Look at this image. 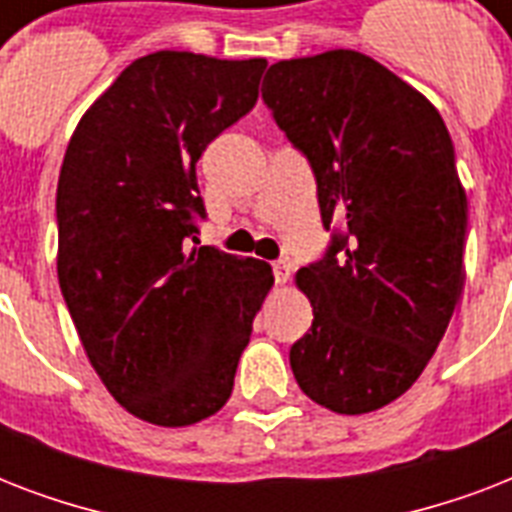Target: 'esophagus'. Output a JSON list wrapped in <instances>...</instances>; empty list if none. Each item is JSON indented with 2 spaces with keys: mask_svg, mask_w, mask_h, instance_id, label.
Here are the masks:
<instances>
[{
  "mask_svg": "<svg viewBox=\"0 0 512 512\" xmlns=\"http://www.w3.org/2000/svg\"><path fill=\"white\" fill-rule=\"evenodd\" d=\"M273 276H276V284H279V287H284V284L289 281V276H292V265H289L287 260L273 263Z\"/></svg>",
  "mask_w": 512,
  "mask_h": 512,
  "instance_id": "34e87169",
  "label": "esophagus"
}]
</instances>
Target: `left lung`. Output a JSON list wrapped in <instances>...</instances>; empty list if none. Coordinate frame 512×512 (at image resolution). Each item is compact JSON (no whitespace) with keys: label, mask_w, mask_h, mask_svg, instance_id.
Masks as SVG:
<instances>
[{"label":"left lung","mask_w":512,"mask_h":512,"mask_svg":"<svg viewBox=\"0 0 512 512\" xmlns=\"http://www.w3.org/2000/svg\"><path fill=\"white\" fill-rule=\"evenodd\" d=\"M263 100L313 167L327 257L300 268L313 324L289 364L305 396L366 414L412 388L465 281L468 196L438 108L356 50L279 60Z\"/></svg>","instance_id":"1"}]
</instances>
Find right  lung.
I'll return each mask as SVG.
<instances>
[{
	"instance_id": "add662e5",
	"label": "right lung",
	"mask_w": 512,
	"mask_h": 512,
	"mask_svg": "<svg viewBox=\"0 0 512 512\" xmlns=\"http://www.w3.org/2000/svg\"><path fill=\"white\" fill-rule=\"evenodd\" d=\"M265 66L151 52L68 140L55 199L60 292L100 382L151 425L185 428L223 409L273 287L263 260L185 247L193 215L204 217L196 162L255 106Z\"/></svg>"
}]
</instances>
